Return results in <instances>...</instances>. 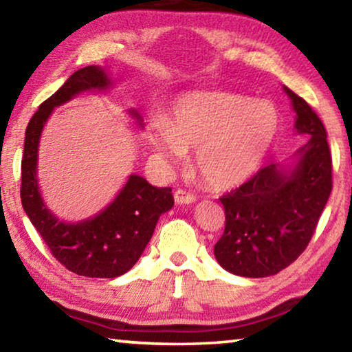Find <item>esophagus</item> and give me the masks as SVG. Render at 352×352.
<instances>
[{
    "instance_id": "obj_1",
    "label": "esophagus",
    "mask_w": 352,
    "mask_h": 352,
    "mask_svg": "<svg viewBox=\"0 0 352 352\" xmlns=\"http://www.w3.org/2000/svg\"><path fill=\"white\" fill-rule=\"evenodd\" d=\"M174 199H175L178 205H189V204H194V201H195V195L188 192V190L177 189L174 192Z\"/></svg>"
}]
</instances>
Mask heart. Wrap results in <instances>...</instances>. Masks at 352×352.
Masks as SVG:
<instances>
[{
    "label": "heart",
    "instance_id": "heart-1",
    "mask_svg": "<svg viewBox=\"0 0 352 352\" xmlns=\"http://www.w3.org/2000/svg\"><path fill=\"white\" fill-rule=\"evenodd\" d=\"M278 130L279 113L269 100L195 91L177 100L168 121L152 124L148 140L174 163L195 148L200 177L212 188L228 189L259 169Z\"/></svg>",
    "mask_w": 352,
    "mask_h": 352
}]
</instances>
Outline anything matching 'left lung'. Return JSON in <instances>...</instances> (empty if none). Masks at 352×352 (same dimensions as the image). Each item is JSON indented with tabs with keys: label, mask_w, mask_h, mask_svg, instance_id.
Segmentation results:
<instances>
[{
	"label": "left lung",
	"mask_w": 352,
	"mask_h": 352,
	"mask_svg": "<svg viewBox=\"0 0 352 352\" xmlns=\"http://www.w3.org/2000/svg\"><path fill=\"white\" fill-rule=\"evenodd\" d=\"M295 130L307 141L294 168L270 164L220 197L223 234L214 254L226 272L247 278L276 275L311 242L332 190V158L326 129L311 105L290 88Z\"/></svg>",
	"instance_id": "8db88e82"
}]
</instances>
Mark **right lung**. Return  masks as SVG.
Here are the masks:
<instances>
[{"instance_id":"obj_1","label":"right lung","mask_w":352,"mask_h":352,"mask_svg":"<svg viewBox=\"0 0 352 352\" xmlns=\"http://www.w3.org/2000/svg\"><path fill=\"white\" fill-rule=\"evenodd\" d=\"M111 82L105 69L91 65L68 77L47 98L28 124L21 160V204L51 254L69 272L87 278H116L129 272L151 241L160 216L174 206L170 188H155L146 178L130 175L116 199L98 216L68 223L43 204L37 183L38 142L56 107L88 90H104ZM142 122L138 111L130 110Z\"/></svg>"}]
</instances>
